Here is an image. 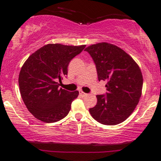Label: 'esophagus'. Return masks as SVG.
Listing matches in <instances>:
<instances>
[{
	"label": "esophagus",
	"mask_w": 161,
	"mask_h": 161,
	"mask_svg": "<svg viewBox=\"0 0 161 161\" xmlns=\"http://www.w3.org/2000/svg\"><path fill=\"white\" fill-rule=\"evenodd\" d=\"M79 94H80V96L82 97H87V93H84L83 91H80V92H79Z\"/></svg>",
	"instance_id": "34e87169"
}]
</instances>
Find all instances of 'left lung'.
I'll return each mask as SVG.
<instances>
[{
  "label": "left lung",
  "instance_id": "obj_1",
  "mask_svg": "<svg viewBox=\"0 0 161 161\" xmlns=\"http://www.w3.org/2000/svg\"><path fill=\"white\" fill-rule=\"evenodd\" d=\"M94 61L99 81H107L106 96L97 95V103L89 109L93 119L114 125L125 121L139 103L143 75L135 60L120 47L101 42L85 48Z\"/></svg>",
  "mask_w": 161,
  "mask_h": 161
}]
</instances>
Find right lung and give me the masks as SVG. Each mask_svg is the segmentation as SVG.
Returning <instances> with one entry per match:
<instances>
[{"mask_svg": "<svg viewBox=\"0 0 161 161\" xmlns=\"http://www.w3.org/2000/svg\"><path fill=\"white\" fill-rule=\"evenodd\" d=\"M86 45L48 44L32 53L24 63L18 77L20 93L28 111L44 123H55L68 114L79 91L58 87L68 75L70 60Z\"/></svg>", "mask_w": 161, "mask_h": 161, "instance_id": "right-lung-1", "label": "right lung"}]
</instances>
